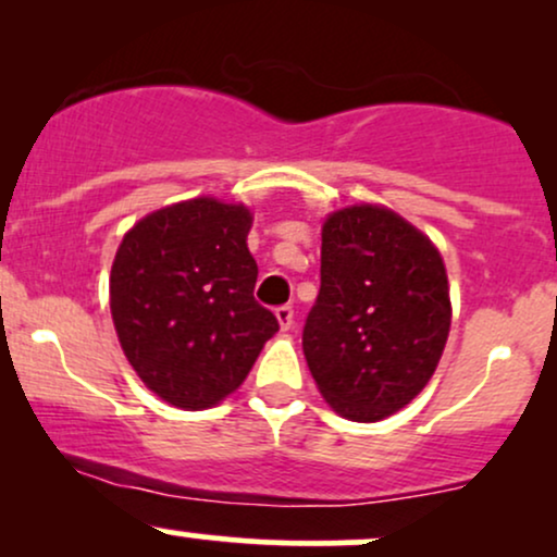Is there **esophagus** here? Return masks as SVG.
<instances>
[{
	"label": "esophagus",
	"instance_id": "34e87169",
	"mask_svg": "<svg viewBox=\"0 0 557 557\" xmlns=\"http://www.w3.org/2000/svg\"><path fill=\"white\" fill-rule=\"evenodd\" d=\"M274 317H277L280 327L283 330H290L293 324H296V311H293V306H280V309L274 311Z\"/></svg>",
	"mask_w": 557,
	"mask_h": 557
}]
</instances>
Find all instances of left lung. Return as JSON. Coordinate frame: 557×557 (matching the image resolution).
Here are the masks:
<instances>
[{
	"instance_id": "1",
	"label": "left lung",
	"mask_w": 557,
	"mask_h": 557,
	"mask_svg": "<svg viewBox=\"0 0 557 557\" xmlns=\"http://www.w3.org/2000/svg\"><path fill=\"white\" fill-rule=\"evenodd\" d=\"M450 332L443 257L400 214L361 203L322 227V285L304 327L319 393L350 421L400 411L437 369Z\"/></svg>"
}]
</instances>
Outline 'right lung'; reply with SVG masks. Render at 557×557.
Here are the masks:
<instances>
[{"instance_id":"1","label":"right lung","mask_w":557,"mask_h":557,"mask_svg":"<svg viewBox=\"0 0 557 557\" xmlns=\"http://www.w3.org/2000/svg\"><path fill=\"white\" fill-rule=\"evenodd\" d=\"M251 212L201 196L146 214L125 233L110 277V309L144 385L201 411L243 385L280 330L253 298Z\"/></svg>"}]
</instances>
